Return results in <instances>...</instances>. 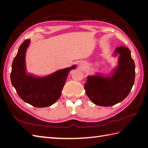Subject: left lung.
Instances as JSON below:
<instances>
[{"mask_svg": "<svg viewBox=\"0 0 148 148\" xmlns=\"http://www.w3.org/2000/svg\"><path fill=\"white\" fill-rule=\"evenodd\" d=\"M119 55L118 65L108 76L101 73L88 76L84 89L86 95L96 105L109 107L127 97L135 82V65L130 49L125 46L115 49Z\"/></svg>", "mask_w": 148, "mask_h": 148, "instance_id": "1", "label": "left lung"}]
</instances>
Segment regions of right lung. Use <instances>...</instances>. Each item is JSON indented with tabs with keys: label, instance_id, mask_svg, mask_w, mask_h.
<instances>
[{
	"label": "right lung",
	"instance_id": "obj_1",
	"mask_svg": "<svg viewBox=\"0 0 148 148\" xmlns=\"http://www.w3.org/2000/svg\"><path fill=\"white\" fill-rule=\"evenodd\" d=\"M30 39L21 44L12 65L10 79L12 86L22 100L36 107L52 105L61 96L70 71L77 65L57 70L45 77H38L27 73L25 56Z\"/></svg>",
	"mask_w": 148,
	"mask_h": 148
}]
</instances>
